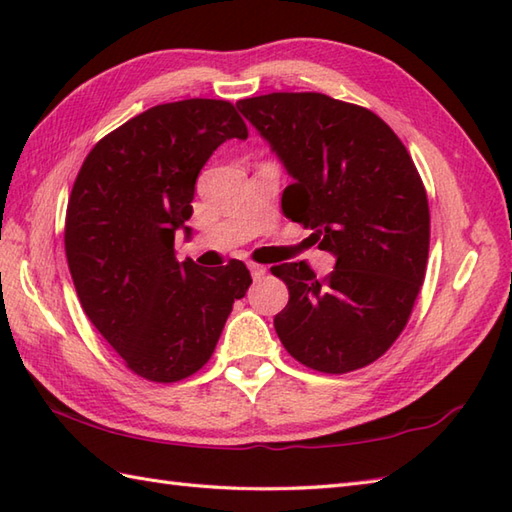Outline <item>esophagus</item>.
Returning a JSON list of instances; mask_svg holds the SVG:
<instances>
[{"mask_svg":"<svg viewBox=\"0 0 512 512\" xmlns=\"http://www.w3.org/2000/svg\"><path fill=\"white\" fill-rule=\"evenodd\" d=\"M248 268H250V275H253V279H255V281L264 279V277H266V273H268V268H266V266H262V264H250Z\"/></svg>","mask_w":512,"mask_h":512,"instance_id":"obj_1","label":"esophagus"}]
</instances>
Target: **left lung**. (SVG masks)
<instances>
[{"label": "left lung", "instance_id": "left-lung-1", "mask_svg": "<svg viewBox=\"0 0 512 512\" xmlns=\"http://www.w3.org/2000/svg\"><path fill=\"white\" fill-rule=\"evenodd\" d=\"M292 176L281 209L336 257L319 279L306 262L273 266L288 286L275 330L288 354L323 374L383 356L405 330L429 257V202L407 147L367 107L319 92L237 103Z\"/></svg>", "mask_w": 512, "mask_h": 512}]
</instances>
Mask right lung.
Returning <instances> with one entry per match:
<instances>
[{
	"mask_svg": "<svg viewBox=\"0 0 512 512\" xmlns=\"http://www.w3.org/2000/svg\"><path fill=\"white\" fill-rule=\"evenodd\" d=\"M228 138H248L233 103L156 105L103 136L74 180L63 242L76 295L125 367L151 383H178L209 363L253 284L239 259L204 270L173 253L195 180Z\"/></svg>",
	"mask_w": 512,
	"mask_h": 512,
	"instance_id": "obj_1",
	"label": "right lung"
}]
</instances>
